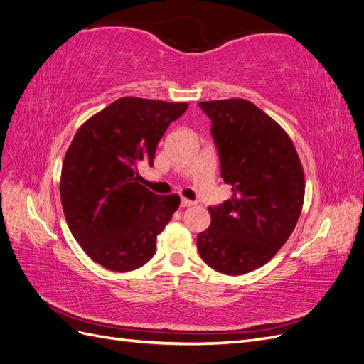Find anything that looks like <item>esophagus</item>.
<instances>
[{"mask_svg":"<svg viewBox=\"0 0 364 364\" xmlns=\"http://www.w3.org/2000/svg\"><path fill=\"white\" fill-rule=\"evenodd\" d=\"M194 205H196V202H193V200H188V199H182V200H181V206H183V208L194 206Z\"/></svg>","mask_w":364,"mask_h":364,"instance_id":"34e87169","label":"esophagus"}]
</instances>
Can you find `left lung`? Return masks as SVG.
I'll list each match as a JSON object with an SVG mask.
<instances>
[{
	"instance_id": "1",
	"label": "left lung",
	"mask_w": 364,
	"mask_h": 364,
	"mask_svg": "<svg viewBox=\"0 0 364 364\" xmlns=\"http://www.w3.org/2000/svg\"><path fill=\"white\" fill-rule=\"evenodd\" d=\"M211 119L220 174L232 186L209 206L211 225L197 237L202 259L225 274H243L269 262L301 215L304 170L290 136L243 98L202 102Z\"/></svg>"
}]
</instances>
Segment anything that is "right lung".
Listing matches in <instances>:
<instances>
[{"mask_svg": "<svg viewBox=\"0 0 364 364\" xmlns=\"http://www.w3.org/2000/svg\"><path fill=\"white\" fill-rule=\"evenodd\" d=\"M186 107L124 97L77 130L62 165L60 200L77 243L105 269L144 266L179 208V196H158L138 182V165L151 167L158 142Z\"/></svg>", "mask_w": 364, "mask_h": 364, "instance_id": "add662e5", "label": "right lung"}]
</instances>
